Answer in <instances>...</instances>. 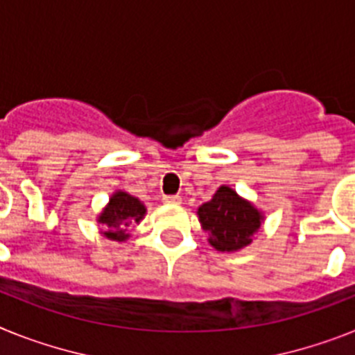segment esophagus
Masks as SVG:
<instances>
[{"instance_id":"obj_1","label":"esophagus","mask_w":355,"mask_h":355,"mask_svg":"<svg viewBox=\"0 0 355 355\" xmlns=\"http://www.w3.org/2000/svg\"><path fill=\"white\" fill-rule=\"evenodd\" d=\"M162 202H164V204L178 205V204H180V202H182V198H180V196H178V195H166L162 198Z\"/></svg>"}]
</instances>
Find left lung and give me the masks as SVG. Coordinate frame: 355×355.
Masks as SVG:
<instances>
[{
  "instance_id": "obj_1",
  "label": "left lung",
  "mask_w": 355,
  "mask_h": 355,
  "mask_svg": "<svg viewBox=\"0 0 355 355\" xmlns=\"http://www.w3.org/2000/svg\"><path fill=\"white\" fill-rule=\"evenodd\" d=\"M207 242L220 252H236L251 245L252 236L260 231L265 220L260 211L231 186H220L209 202L196 211Z\"/></svg>"
}]
</instances>
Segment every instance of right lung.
Instances as JSON below:
<instances>
[{"mask_svg": "<svg viewBox=\"0 0 355 355\" xmlns=\"http://www.w3.org/2000/svg\"><path fill=\"white\" fill-rule=\"evenodd\" d=\"M146 205L141 198L126 191H117L110 196L108 204L97 214V223H101V234L113 242H126L130 238V225H139L146 216Z\"/></svg>", "mask_w": 355, "mask_h": 355, "instance_id": "obj_1", "label": "right lung"}]
</instances>
